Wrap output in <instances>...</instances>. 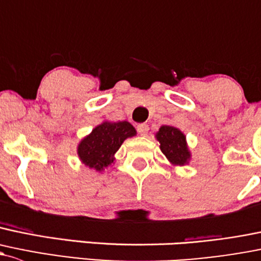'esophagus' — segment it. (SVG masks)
Returning <instances> with one entry per match:
<instances>
[{
	"instance_id": "1",
	"label": "esophagus",
	"mask_w": 261,
	"mask_h": 261,
	"mask_svg": "<svg viewBox=\"0 0 261 261\" xmlns=\"http://www.w3.org/2000/svg\"><path fill=\"white\" fill-rule=\"evenodd\" d=\"M138 131L141 136H146L149 133V125L147 123H140L138 125Z\"/></svg>"
}]
</instances>
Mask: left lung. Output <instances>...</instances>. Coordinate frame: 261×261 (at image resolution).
Segmentation results:
<instances>
[{"mask_svg":"<svg viewBox=\"0 0 261 261\" xmlns=\"http://www.w3.org/2000/svg\"><path fill=\"white\" fill-rule=\"evenodd\" d=\"M156 139L160 149L172 165H185L190 159V151L186 145L185 135L174 126H161Z\"/></svg>","mask_w":261,"mask_h":261,"instance_id":"obj_1","label":"left lung"}]
</instances>
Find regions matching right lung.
I'll return each instance as SVG.
<instances>
[{
    "mask_svg": "<svg viewBox=\"0 0 261 261\" xmlns=\"http://www.w3.org/2000/svg\"><path fill=\"white\" fill-rule=\"evenodd\" d=\"M136 135V130L130 122H102L96 126L92 133L80 142L77 147L79 158L90 169L103 171L114 163V155L127 138Z\"/></svg>",
    "mask_w": 261,
    "mask_h": 261,
    "instance_id": "add662e5",
    "label": "right lung"
}]
</instances>
